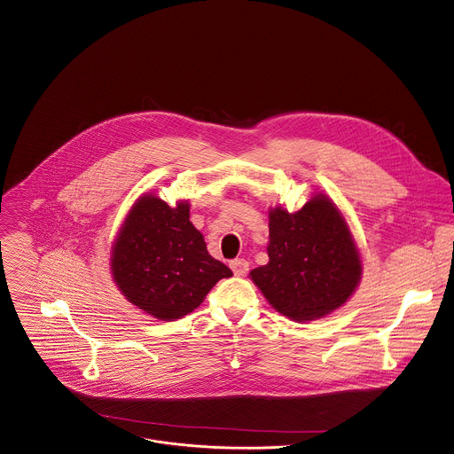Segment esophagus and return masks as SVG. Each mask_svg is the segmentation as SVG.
<instances>
[{"mask_svg":"<svg viewBox=\"0 0 454 454\" xmlns=\"http://www.w3.org/2000/svg\"><path fill=\"white\" fill-rule=\"evenodd\" d=\"M230 268L233 270V273L237 277H244L249 271V262L246 259H233V261H230Z\"/></svg>","mask_w":454,"mask_h":454,"instance_id":"obj_1","label":"esophagus"}]
</instances>
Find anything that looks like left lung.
<instances>
[{
  "label": "left lung",
  "mask_w": 454,
  "mask_h": 454,
  "mask_svg": "<svg viewBox=\"0 0 454 454\" xmlns=\"http://www.w3.org/2000/svg\"><path fill=\"white\" fill-rule=\"evenodd\" d=\"M268 257L252 270V282L277 311L300 322L345 304L362 275L347 221L325 195L293 214L270 210Z\"/></svg>",
  "instance_id": "obj_1"
}]
</instances>
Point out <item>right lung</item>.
Instances as JSON below:
<instances>
[{
	"label": "right lung",
	"instance_id": "obj_1",
	"mask_svg": "<svg viewBox=\"0 0 454 454\" xmlns=\"http://www.w3.org/2000/svg\"><path fill=\"white\" fill-rule=\"evenodd\" d=\"M111 273L123 296L158 320H176L231 277L190 221V203L168 207L153 195L134 203L113 247Z\"/></svg>",
	"mask_w": 454,
	"mask_h": 454
}]
</instances>
